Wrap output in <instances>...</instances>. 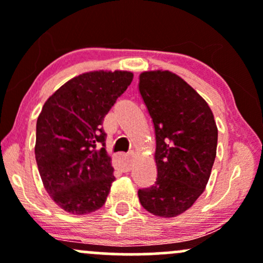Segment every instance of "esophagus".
I'll return each mask as SVG.
<instances>
[{
    "instance_id": "esophagus-1",
    "label": "esophagus",
    "mask_w": 263,
    "mask_h": 263,
    "mask_svg": "<svg viewBox=\"0 0 263 263\" xmlns=\"http://www.w3.org/2000/svg\"><path fill=\"white\" fill-rule=\"evenodd\" d=\"M132 161H134V156H126L119 158V168L121 172H129L132 168Z\"/></svg>"
}]
</instances>
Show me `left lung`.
I'll list each match as a JSON object with an SVG mask.
<instances>
[{
  "instance_id": "obj_1",
  "label": "left lung",
  "mask_w": 263,
  "mask_h": 263,
  "mask_svg": "<svg viewBox=\"0 0 263 263\" xmlns=\"http://www.w3.org/2000/svg\"><path fill=\"white\" fill-rule=\"evenodd\" d=\"M138 91L156 134L157 180L138 190L142 206L161 218L183 214L204 193L218 146L211 108L179 75L143 71Z\"/></svg>"
}]
</instances>
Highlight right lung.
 Wrapping results in <instances>:
<instances>
[{
  "label": "right lung",
  "instance_id": "add662e5",
  "mask_svg": "<svg viewBox=\"0 0 263 263\" xmlns=\"http://www.w3.org/2000/svg\"><path fill=\"white\" fill-rule=\"evenodd\" d=\"M132 78L126 70L87 71L44 102L37 120L35 161L45 190L66 213L85 215L106 201L115 177L100 125Z\"/></svg>",
  "mask_w": 263,
  "mask_h": 263
}]
</instances>
